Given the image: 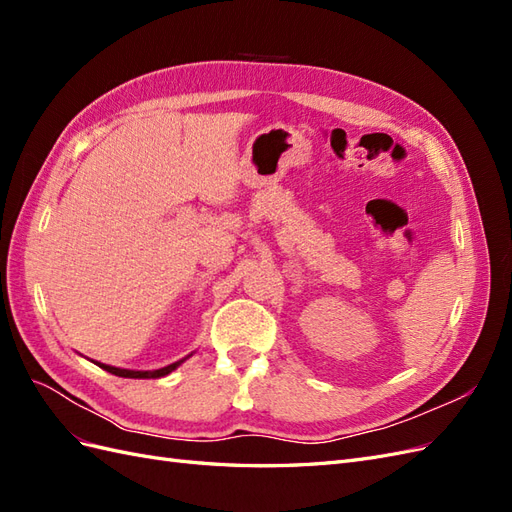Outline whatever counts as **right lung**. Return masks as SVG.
I'll use <instances>...</instances> for the list:
<instances>
[{
	"label": "right lung",
	"mask_w": 512,
	"mask_h": 512,
	"mask_svg": "<svg viewBox=\"0 0 512 512\" xmlns=\"http://www.w3.org/2000/svg\"><path fill=\"white\" fill-rule=\"evenodd\" d=\"M192 354H188V356H183L181 361H175V363H170V365H166V367H160V369H151V371H136V369H121V367H113V365H106V363H100V361H96V365L98 367H102L104 371H108V374H115V376H119V378H141V380H147V378H164V376H168L170 371H175L185 359H190Z\"/></svg>",
	"instance_id": "obj_1"
}]
</instances>
